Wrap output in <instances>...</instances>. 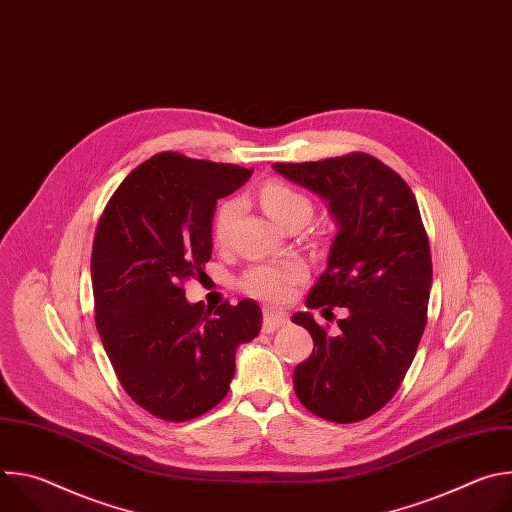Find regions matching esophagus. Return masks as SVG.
I'll use <instances>...</instances> for the list:
<instances>
[{"mask_svg": "<svg viewBox=\"0 0 512 512\" xmlns=\"http://www.w3.org/2000/svg\"><path fill=\"white\" fill-rule=\"evenodd\" d=\"M287 324V314L281 310L265 308L263 310V332H275L277 328Z\"/></svg>", "mask_w": 512, "mask_h": 512, "instance_id": "1", "label": "esophagus"}]
</instances>
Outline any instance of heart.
I'll list each match as a JSON object with an SVG mask.
<instances>
[{"label": "heart", "mask_w": 512, "mask_h": 512, "mask_svg": "<svg viewBox=\"0 0 512 512\" xmlns=\"http://www.w3.org/2000/svg\"><path fill=\"white\" fill-rule=\"evenodd\" d=\"M259 200L265 212L273 218L275 223L285 225L294 221L298 216L310 218L312 214V200L300 192L296 186H291L283 180H269L259 190ZM241 210V202L237 198L225 200L216 208L212 218V239L216 245H225L231 237V227ZM306 277V265L300 259H287L279 263H263L249 269L243 279L241 287L245 294L263 302H285L294 287Z\"/></svg>", "instance_id": "1"}]
</instances>
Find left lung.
Segmentation results:
<instances>
[{"instance_id": "1", "label": "left lung", "mask_w": 512, "mask_h": 512, "mask_svg": "<svg viewBox=\"0 0 512 512\" xmlns=\"http://www.w3.org/2000/svg\"><path fill=\"white\" fill-rule=\"evenodd\" d=\"M273 168L326 198L338 223L306 306L322 308L328 322L334 308L348 310L338 334L310 312L291 318L314 338L294 371L296 395L326 421H362L393 399L427 324L433 271L417 200L395 170L364 152Z\"/></svg>"}]
</instances>
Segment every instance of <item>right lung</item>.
I'll list each match as a JSON object with an SVG mask.
<instances>
[{
  "label": "right lung",
  "instance_id": "1",
  "mask_svg": "<svg viewBox=\"0 0 512 512\" xmlns=\"http://www.w3.org/2000/svg\"><path fill=\"white\" fill-rule=\"evenodd\" d=\"M253 170L162 152L109 198L95 231V324L125 393L164 421L200 417L225 399L235 350L261 330L253 300L188 304L184 281L206 275L212 212Z\"/></svg>",
  "mask_w": 512,
  "mask_h": 512
}]
</instances>
